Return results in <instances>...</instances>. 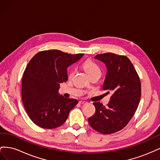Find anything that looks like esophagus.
Listing matches in <instances>:
<instances>
[{
  "label": "esophagus",
  "instance_id": "34e87169",
  "mask_svg": "<svg viewBox=\"0 0 160 160\" xmlns=\"http://www.w3.org/2000/svg\"><path fill=\"white\" fill-rule=\"evenodd\" d=\"M79 104H81V105L88 103V102H87V101H79Z\"/></svg>",
  "mask_w": 160,
  "mask_h": 160
}]
</instances>
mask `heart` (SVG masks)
<instances>
[{"label": "heart", "mask_w": 160, "mask_h": 160, "mask_svg": "<svg viewBox=\"0 0 160 160\" xmlns=\"http://www.w3.org/2000/svg\"><path fill=\"white\" fill-rule=\"evenodd\" d=\"M83 67H84L85 71L87 72V74H88L89 76H90L92 74L97 73V72H100L101 73V71L98 65L91 61H86L83 64ZM74 73H75V69H72L69 72V78H71V77L73 76Z\"/></svg>", "instance_id": "b5f03b06"}]
</instances>
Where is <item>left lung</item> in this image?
I'll return each instance as SVG.
<instances>
[{
	"mask_svg": "<svg viewBox=\"0 0 160 160\" xmlns=\"http://www.w3.org/2000/svg\"><path fill=\"white\" fill-rule=\"evenodd\" d=\"M95 59L103 62L107 73L103 89L111 93L109 102L104 106L95 102V113L88 121L91 127L102 134L122 129L136 111L141 98V83L133 64L127 57L111 52L98 55Z\"/></svg>",
	"mask_w": 160,
	"mask_h": 160,
	"instance_id": "8db88e82",
	"label": "left lung"
}]
</instances>
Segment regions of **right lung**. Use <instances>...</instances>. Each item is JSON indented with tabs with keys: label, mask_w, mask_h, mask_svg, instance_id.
<instances>
[{
	"label": "right lung",
	"mask_w": 160,
	"mask_h": 160,
	"mask_svg": "<svg viewBox=\"0 0 160 160\" xmlns=\"http://www.w3.org/2000/svg\"><path fill=\"white\" fill-rule=\"evenodd\" d=\"M83 54L71 55L59 50L38 52L28 62L22 80V100L28 115L38 127L61 126L78 103L59 93L60 83L68 79L67 68Z\"/></svg>",
	"instance_id": "1"
}]
</instances>
